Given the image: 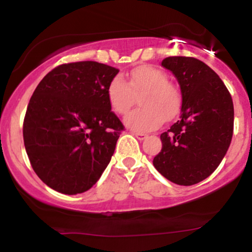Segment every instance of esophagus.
<instances>
[{
	"mask_svg": "<svg viewBox=\"0 0 252 252\" xmlns=\"http://www.w3.org/2000/svg\"><path fill=\"white\" fill-rule=\"evenodd\" d=\"M132 135L136 136V137H137V140H140V141L146 140V138L148 137V135L144 134V132H136V131H132Z\"/></svg>",
	"mask_w": 252,
	"mask_h": 252,
	"instance_id": "obj_1",
	"label": "esophagus"
}]
</instances>
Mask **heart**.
Wrapping results in <instances>:
<instances>
[{"mask_svg": "<svg viewBox=\"0 0 252 252\" xmlns=\"http://www.w3.org/2000/svg\"><path fill=\"white\" fill-rule=\"evenodd\" d=\"M138 104L142 108L129 112L124 122L136 131H150L166 120L174 118L181 108V94L174 85L168 83L163 71L150 65L138 66L130 72L128 80L115 77L109 83L106 96L111 109L124 115L140 96Z\"/></svg>", "mask_w": 252, "mask_h": 252, "instance_id": "b5f03b06", "label": "heart"}]
</instances>
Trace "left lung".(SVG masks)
Listing matches in <instances>:
<instances>
[{"label":"left lung","mask_w":252,"mask_h":252,"mask_svg":"<svg viewBox=\"0 0 252 252\" xmlns=\"http://www.w3.org/2000/svg\"><path fill=\"white\" fill-rule=\"evenodd\" d=\"M161 65L178 79L181 116L161 134L162 149L153 164L176 185L190 186L210 176L226 154L233 134L230 92L212 68L192 57H168Z\"/></svg>","instance_id":"8db88e82"}]
</instances>
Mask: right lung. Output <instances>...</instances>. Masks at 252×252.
Returning a JSON list of instances; mask_svg holds the SVG:
<instances>
[{
    "mask_svg": "<svg viewBox=\"0 0 252 252\" xmlns=\"http://www.w3.org/2000/svg\"><path fill=\"white\" fill-rule=\"evenodd\" d=\"M118 72L97 62L63 63L33 92L24 120L25 148L34 172L52 189L85 192L109 164L124 130L106 96Z\"/></svg>",
    "mask_w": 252,
    "mask_h": 252,
    "instance_id": "right-lung-1",
    "label": "right lung"
}]
</instances>
